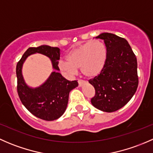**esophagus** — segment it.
<instances>
[{"label":"esophagus","instance_id":"34e87169","mask_svg":"<svg viewBox=\"0 0 153 153\" xmlns=\"http://www.w3.org/2000/svg\"><path fill=\"white\" fill-rule=\"evenodd\" d=\"M85 82L83 80H78V84H79V87H82L83 85L85 84Z\"/></svg>","mask_w":153,"mask_h":153}]
</instances>
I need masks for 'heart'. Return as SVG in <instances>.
Segmentation results:
<instances>
[{"instance_id": "heart-1", "label": "heart", "mask_w": 153, "mask_h": 153, "mask_svg": "<svg viewBox=\"0 0 153 153\" xmlns=\"http://www.w3.org/2000/svg\"><path fill=\"white\" fill-rule=\"evenodd\" d=\"M66 60L59 62V69L68 75L75 74L80 69L85 76H98L105 68L107 61V48L100 40L88 41L71 50Z\"/></svg>"}]
</instances>
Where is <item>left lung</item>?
Returning a JSON list of instances; mask_svg holds the SVG:
<instances>
[{"label":"left lung","mask_w":153,"mask_h":153,"mask_svg":"<svg viewBox=\"0 0 153 153\" xmlns=\"http://www.w3.org/2000/svg\"><path fill=\"white\" fill-rule=\"evenodd\" d=\"M96 38L105 42L107 61L100 74L89 80L96 91L91 104L100 111L111 113L124 107L136 91V56L124 38L111 33H102Z\"/></svg>","instance_id":"obj_1"}]
</instances>
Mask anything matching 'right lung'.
Returning a JSON list of instances; mask_svg holds the SVG:
<instances>
[{"label":"right lung","mask_w":153,"mask_h":153,"mask_svg":"<svg viewBox=\"0 0 153 153\" xmlns=\"http://www.w3.org/2000/svg\"><path fill=\"white\" fill-rule=\"evenodd\" d=\"M38 53L48 56L52 61L55 71L47 81L37 88L29 87L25 83L22 74V68L28 56ZM60 49L57 47L42 45L31 47L26 50L17 64L16 74L18 78V93L23 105L36 117L45 121L59 119L67 108L69 93L78 86L76 80L68 81L59 73V59Z\"/></svg>","instance_id":"right-lung-1"}]
</instances>
